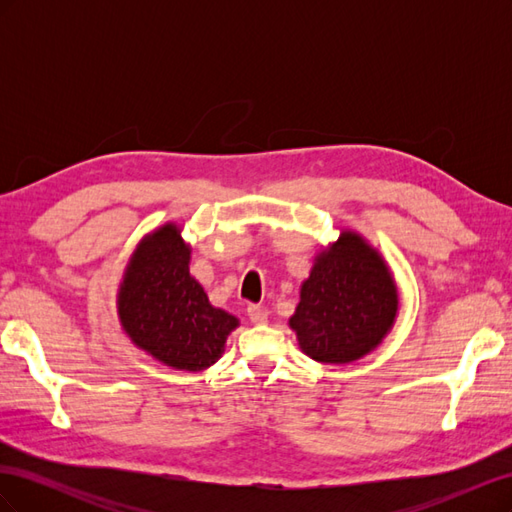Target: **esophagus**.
Here are the masks:
<instances>
[{"label": "esophagus", "instance_id": "34e87169", "mask_svg": "<svg viewBox=\"0 0 512 512\" xmlns=\"http://www.w3.org/2000/svg\"><path fill=\"white\" fill-rule=\"evenodd\" d=\"M247 316H250V320L254 324H265L269 312H267L265 307H260V305H250V307H247Z\"/></svg>", "mask_w": 512, "mask_h": 512}]
</instances>
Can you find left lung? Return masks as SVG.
<instances>
[{
	"label": "left lung",
	"mask_w": 512,
	"mask_h": 512,
	"mask_svg": "<svg viewBox=\"0 0 512 512\" xmlns=\"http://www.w3.org/2000/svg\"><path fill=\"white\" fill-rule=\"evenodd\" d=\"M397 309L399 292L389 265L361 235L342 230L316 256L288 324L309 359L344 365L382 344Z\"/></svg>",
	"instance_id": "left-lung-1"
}]
</instances>
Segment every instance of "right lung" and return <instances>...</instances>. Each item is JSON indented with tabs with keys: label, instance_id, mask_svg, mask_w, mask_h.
<instances>
[{
	"label": "right lung",
	"instance_id": "obj_1",
	"mask_svg": "<svg viewBox=\"0 0 512 512\" xmlns=\"http://www.w3.org/2000/svg\"><path fill=\"white\" fill-rule=\"evenodd\" d=\"M117 314L134 346L181 371L211 367L239 327L190 275V245L173 222L136 245L119 284Z\"/></svg>",
	"mask_w": 512,
	"mask_h": 512
}]
</instances>
